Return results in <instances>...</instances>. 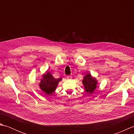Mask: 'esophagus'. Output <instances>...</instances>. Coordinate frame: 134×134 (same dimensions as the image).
I'll use <instances>...</instances> for the list:
<instances>
[{"label": "esophagus", "mask_w": 134, "mask_h": 134, "mask_svg": "<svg viewBox=\"0 0 134 134\" xmlns=\"http://www.w3.org/2000/svg\"><path fill=\"white\" fill-rule=\"evenodd\" d=\"M67 79H72V76H71V75H68L67 76Z\"/></svg>", "instance_id": "34e87169"}]
</instances>
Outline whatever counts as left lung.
I'll return each mask as SVG.
<instances>
[{"label": "left lung", "instance_id": "left-lung-1", "mask_svg": "<svg viewBox=\"0 0 134 134\" xmlns=\"http://www.w3.org/2000/svg\"><path fill=\"white\" fill-rule=\"evenodd\" d=\"M82 82L84 85L85 89L87 93H92L96 89L97 81L95 78H93L90 74H87L85 76Z\"/></svg>", "mask_w": 134, "mask_h": 134}]
</instances>
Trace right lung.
<instances>
[{"instance_id": "obj_1", "label": "right lung", "mask_w": 134, "mask_h": 134, "mask_svg": "<svg viewBox=\"0 0 134 134\" xmlns=\"http://www.w3.org/2000/svg\"><path fill=\"white\" fill-rule=\"evenodd\" d=\"M43 78L41 79L39 86L41 89L46 94H51L56 89L59 81L62 80L61 78L56 79L51 75L50 72H47L42 75Z\"/></svg>"}]
</instances>
